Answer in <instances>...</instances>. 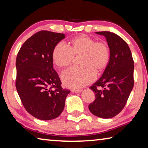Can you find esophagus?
<instances>
[{"mask_svg":"<svg viewBox=\"0 0 148 148\" xmlns=\"http://www.w3.org/2000/svg\"><path fill=\"white\" fill-rule=\"evenodd\" d=\"M71 91L72 92H75V93H79L82 92L81 89H72Z\"/></svg>","mask_w":148,"mask_h":148,"instance_id":"obj_1","label":"esophagus"}]
</instances>
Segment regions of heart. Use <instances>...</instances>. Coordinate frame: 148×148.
I'll list each match as a JSON object with an SVG mask.
<instances>
[{
    "label": "heart",
    "instance_id": "heart-1",
    "mask_svg": "<svg viewBox=\"0 0 148 148\" xmlns=\"http://www.w3.org/2000/svg\"><path fill=\"white\" fill-rule=\"evenodd\" d=\"M75 57H79V68H72L62 73L65 86L80 88L91 84L97 74L103 72L108 64L110 49L104 42H96L87 35H81L69 42V48L59 44L52 53L54 63L60 69L71 66Z\"/></svg>",
    "mask_w": 148,
    "mask_h": 148
}]
</instances>
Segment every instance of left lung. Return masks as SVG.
Returning <instances> with one entry per match:
<instances>
[{"label": "left lung", "mask_w": 148, "mask_h": 148, "mask_svg": "<svg viewBox=\"0 0 148 148\" xmlns=\"http://www.w3.org/2000/svg\"><path fill=\"white\" fill-rule=\"evenodd\" d=\"M106 38L110 60L102 76L90 87L95 100L89 105L91 113L104 119L112 118L123 109L134 86V61L128 44L109 31L95 32Z\"/></svg>", "instance_id": "8db88e82"}]
</instances>
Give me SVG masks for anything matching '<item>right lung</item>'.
<instances>
[{
    "mask_svg": "<svg viewBox=\"0 0 148 148\" xmlns=\"http://www.w3.org/2000/svg\"><path fill=\"white\" fill-rule=\"evenodd\" d=\"M64 34L42 31L21 47L16 58L17 91L25 108L40 120H51L63 111L71 91L61 86L52 53Z\"/></svg>",
    "mask_w": 148,
    "mask_h": 148,
    "instance_id": "add662e5",
    "label": "right lung"
}]
</instances>
